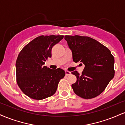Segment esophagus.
<instances>
[{
    "instance_id": "esophagus-1",
    "label": "esophagus",
    "mask_w": 125,
    "mask_h": 125,
    "mask_svg": "<svg viewBox=\"0 0 125 125\" xmlns=\"http://www.w3.org/2000/svg\"><path fill=\"white\" fill-rule=\"evenodd\" d=\"M65 74H66V76H69V75H70V74H71V72L65 71Z\"/></svg>"
}]
</instances>
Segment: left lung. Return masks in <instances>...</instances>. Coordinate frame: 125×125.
Instances as JSON below:
<instances>
[{
    "label": "left lung",
    "mask_w": 125,
    "mask_h": 125,
    "mask_svg": "<svg viewBox=\"0 0 125 125\" xmlns=\"http://www.w3.org/2000/svg\"><path fill=\"white\" fill-rule=\"evenodd\" d=\"M64 39L73 62L84 64L81 74L77 71L72 72L77 78L72 84L74 92L83 99L97 96L114 77V57L106 47L89 37L66 35Z\"/></svg>",
    "instance_id": "obj_1"
}]
</instances>
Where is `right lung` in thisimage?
<instances>
[{
  "instance_id": "obj_1",
  "label": "right lung",
  "mask_w": 125,
  "mask_h": 125,
  "mask_svg": "<svg viewBox=\"0 0 125 125\" xmlns=\"http://www.w3.org/2000/svg\"><path fill=\"white\" fill-rule=\"evenodd\" d=\"M63 35L40 36L21 49L16 63V81L26 95L42 100L55 94L58 83L65 76L62 69H51L44 62L52 57V49L63 38Z\"/></svg>"
}]
</instances>
